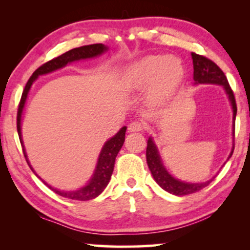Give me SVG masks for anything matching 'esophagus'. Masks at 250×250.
Segmentation results:
<instances>
[{"label": "esophagus", "instance_id": "1", "mask_svg": "<svg viewBox=\"0 0 250 250\" xmlns=\"http://www.w3.org/2000/svg\"><path fill=\"white\" fill-rule=\"evenodd\" d=\"M145 129V125L140 122H133L128 125V132H141Z\"/></svg>", "mask_w": 250, "mask_h": 250}]
</instances>
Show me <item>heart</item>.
I'll return each instance as SVG.
<instances>
[{
	"instance_id": "1",
	"label": "heart",
	"mask_w": 250,
	"mask_h": 250,
	"mask_svg": "<svg viewBox=\"0 0 250 250\" xmlns=\"http://www.w3.org/2000/svg\"><path fill=\"white\" fill-rule=\"evenodd\" d=\"M183 76V67L175 57L146 56L125 70L123 83L132 91L145 90L151 84L150 97L162 100L174 91Z\"/></svg>"
}]
</instances>
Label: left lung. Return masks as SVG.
Masks as SVG:
<instances>
[{"instance_id": "obj_1", "label": "left lung", "mask_w": 250, "mask_h": 250, "mask_svg": "<svg viewBox=\"0 0 250 250\" xmlns=\"http://www.w3.org/2000/svg\"><path fill=\"white\" fill-rule=\"evenodd\" d=\"M193 62V81L194 85L200 84H214V85H221L225 91V94L228 95L229 101H230L232 112H233V117H232V135L234 139V123H235V116H237V104H235V99L232 92L230 85L228 83L227 77L221 68L217 66L213 61L207 59L206 57L199 56V54L191 53ZM234 145H232V149L230 155L228 157V160L231 158L232 153H233ZM146 163H148L149 169L151 172L153 179L158 186L164 189L167 192L175 194V196H187V194H191L198 191L204 189L207 187L213 179L206 181V182L201 183H189L184 182V181H180L175 179V177L170 175L166 167L164 166L162 157L158 151L155 141L151 136L148 139V146H146Z\"/></svg>"}]
</instances>
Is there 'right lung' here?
Instances as JSON below:
<instances>
[{"instance_id":"obj_1","label":"right lung","mask_w":250,"mask_h":250,"mask_svg":"<svg viewBox=\"0 0 250 250\" xmlns=\"http://www.w3.org/2000/svg\"><path fill=\"white\" fill-rule=\"evenodd\" d=\"M108 49H109L108 46H105L104 44L100 43V44H91V45H85V46H81V47H76V49L69 50L68 52L61 54V56L54 58L52 60L47 61V62L42 64L40 68H37V69L33 73L32 77H30L28 82H27L25 90L22 92L21 100H20V104H19L18 114H17V131H18L19 140H20V143H21L22 151H23V155H25L26 162L30 167V169L33 170L34 174H35L40 180L42 179H41V177L36 174L35 170H34L28 160V157H27L26 149H25V146H23L22 135H21L22 112H23V108H25L27 98H28L30 87H32L33 83L37 80V78H39V76H42V75H46V74L52 73V71L61 69V68L66 67L68 63L74 62V61L97 58L99 56H101L102 53L107 52ZM126 128H127L126 126L122 127L114 136H112V138H110L104 142L100 153H99L98 162H97V165H95L94 172L84 187H82L80 189H76V190L64 191V190H59V189H56V188L51 187L50 184H47L44 180H42V182L45 184L46 187H49L53 192H56L61 197L69 198V199L85 201V200H90V199H94V198H97L99 194L102 193V191L105 189V187L108 186L109 181H110L111 174L114 172L115 159L118 155L119 150L122 149L123 145H124Z\"/></svg>"}]
</instances>
